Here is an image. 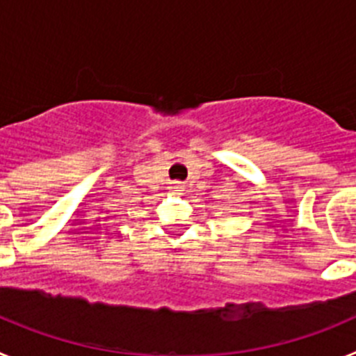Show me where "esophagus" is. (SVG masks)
Here are the masks:
<instances>
[{
	"instance_id": "1",
	"label": "esophagus",
	"mask_w": 356,
	"mask_h": 356,
	"mask_svg": "<svg viewBox=\"0 0 356 356\" xmlns=\"http://www.w3.org/2000/svg\"><path fill=\"white\" fill-rule=\"evenodd\" d=\"M171 191L172 193H180V191H184V184H180V181H175V184H171Z\"/></svg>"
}]
</instances>
